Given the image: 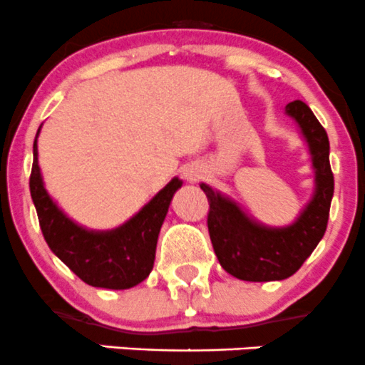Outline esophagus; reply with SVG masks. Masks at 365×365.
<instances>
[{
    "label": "esophagus",
    "mask_w": 365,
    "mask_h": 365,
    "mask_svg": "<svg viewBox=\"0 0 365 365\" xmlns=\"http://www.w3.org/2000/svg\"><path fill=\"white\" fill-rule=\"evenodd\" d=\"M206 175L205 168L201 164H189L183 168V178L189 183H197L200 180H203Z\"/></svg>",
    "instance_id": "obj_1"
}]
</instances>
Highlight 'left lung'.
I'll return each instance as SVG.
<instances>
[{
	"label": "left lung",
	"mask_w": 365,
	"mask_h": 365,
	"mask_svg": "<svg viewBox=\"0 0 365 365\" xmlns=\"http://www.w3.org/2000/svg\"><path fill=\"white\" fill-rule=\"evenodd\" d=\"M286 114L297 121L314 171L311 200L288 226H267L226 194L200 183L208 197V231L220 267L251 282L292 277L323 238L334 196L329 135L302 101L289 102Z\"/></svg>",
	"instance_id": "8db88e82"
}]
</instances>
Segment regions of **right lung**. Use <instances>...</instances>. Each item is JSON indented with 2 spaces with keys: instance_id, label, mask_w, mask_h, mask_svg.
Masks as SVG:
<instances>
[{
  "instance_id": "obj_1",
  "label": "right lung",
  "mask_w": 365,
  "mask_h": 365,
  "mask_svg": "<svg viewBox=\"0 0 365 365\" xmlns=\"http://www.w3.org/2000/svg\"><path fill=\"white\" fill-rule=\"evenodd\" d=\"M40 128L42 125L33 143L29 192L49 249L86 284L106 289L138 286L152 272L162 222L183 182L175 176L135 215L118 227L88 230L70 219L43 185L36 145Z\"/></svg>"
}]
</instances>
